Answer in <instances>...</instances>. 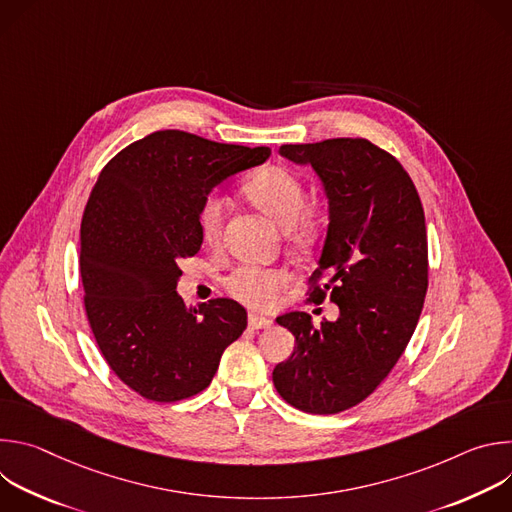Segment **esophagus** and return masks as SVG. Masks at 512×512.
<instances>
[{"instance_id": "1", "label": "esophagus", "mask_w": 512, "mask_h": 512, "mask_svg": "<svg viewBox=\"0 0 512 512\" xmlns=\"http://www.w3.org/2000/svg\"><path fill=\"white\" fill-rule=\"evenodd\" d=\"M271 320L263 318V316H257V314H249V328L251 330H263V328H271Z\"/></svg>"}]
</instances>
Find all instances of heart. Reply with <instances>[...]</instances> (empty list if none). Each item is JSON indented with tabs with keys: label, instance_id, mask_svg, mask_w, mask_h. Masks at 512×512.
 I'll list each match as a JSON object with an SVG mask.
<instances>
[{
	"label": "heart",
	"instance_id": "b5f03b06",
	"mask_svg": "<svg viewBox=\"0 0 512 512\" xmlns=\"http://www.w3.org/2000/svg\"><path fill=\"white\" fill-rule=\"evenodd\" d=\"M243 194L267 212L283 227H289L291 243L306 247L318 233L316 216L304 210L306 186L302 178L285 166H265L253 172L245 184ZM227 198L218 192L204 196L198 208V229L208 245H216L223 237ZM291 283V273L283 267H259L241 265L227 277V289L231 294L253 308H273L277 298Z\"/></svg>",
	"mask_w": 512,
	"mask_h": 512
}]
</instances>
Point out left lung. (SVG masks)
<instances>
[{"label":"left lung","instance_id":"8db88e82","mask_svg":"<svg viewBox=\"0 0 512 512\" xmlns=\"http://www.w3.org/2000/svg\"><path fill=\"white\" fill-rule=\"evenodd\" d=\"M279 154L324 182L330 225L306 296L330 298L340 316L318 328L306 312L277 318L296 350L273 369V385L291 407L332 415L367 399L415 332L427 291L425 214L405 168L369 139L289 143Z\"/></svg>","mask_w":512,"mask_h":512}]
</instances>
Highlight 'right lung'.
Instances as JSON below:
<instances>
[{
  "mask_svg": "<svg viewBox=\"0 0 512 512\" xmlns=\"http://www.w3.org/2000/svg\"><path fill=\"white\" fill-rule=\"evenodd\" d=\"M269 154L164 129L129 143L97 178L81 221L85 312L111 371L141 397L198 395L247 328L229 298L188 310L178 263L200 251L198 208L210 188Z\"/></svg>",
  "mask_w": 512,
  "mask_h": 512,
  "instance_id": "obj_1",
  "label": "right lung"
}]
</instances>
